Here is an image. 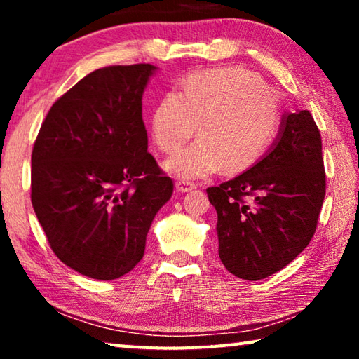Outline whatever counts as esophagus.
<instances>
[{"label":"esophagus","instance_id":"34e87169","mask_svg":"<svg viewBox=\"0 0 359 359\" xmlns=\"http://www.w3.org/2000/svg\"><path fill=\"white\" fill-rule=\"evenodd\" d=\"M193 188H196V185H194L193 182H185V180H179V182H175V190H177L179 193L191 191Z\"/></svg>","mask_w":359,"mask_h":359}]
</instances>
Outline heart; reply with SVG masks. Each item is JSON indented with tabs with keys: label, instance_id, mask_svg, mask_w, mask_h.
<instances>
[{
	"label": "heart",
	"instance_id": "b5f03b06",
	"mask_svg": "<svg viewBox=\"0 0 359 359\" xmlns=\"http://www.w3.org/2000/svg\"><path fill=\"white\" fill-rule=\"evenodd\" d=\"M280 98L258 72L242 66L194 72L182 92L161 96L151 112L156 147L168 155L191 138L200 139L165 161L177 179L194 180L223 169L239 174L257 165L271 149L280 126Z\"/></svg>",
	"mask_w": 359,
	"mask_h": 359
}]
</instances>
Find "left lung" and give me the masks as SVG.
<instances>
[{
    "label": "left lung",
    "mask_w": 359,
    "mask_h": 359,
    "mask_svg": "<svg viewBox=\"0 0 359 359\" xmlns=\"http://www.w3.org/2000/svg\"><path fill=\"white\" fill-rule=\"evenodd\" d=\"M326 190L321 136L309 111L283 114L274 144L238 177L208 188L218 257L244 280L290 264L317 229Z\"/></svg>",
    "instance_id": "1"
}]
</instances>
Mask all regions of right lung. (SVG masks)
I'll return each instance as SVG.
<instances>
[{
	"label": "right lung",
	"instance_id": "obj_1",
	"mask_svg": "<svg viewBox=\"0 0 359 359\" xmlns=\"http://www.w3.org/2000/svg\"><path fill=\"white\" fill-rule=\"evenodd\" d=\"M156 66H109L50 107L32 155V203L53 253L96 280L142 259L174 184L147 147L142 95Z\"/></svg>",
	"mask_w": 359,
	"mask_h": 359
}]
</instances>
